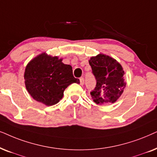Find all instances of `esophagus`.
I'll use <instances>...</instances> for the list:
<instances>
[{
  "label": "esophagus",
  "instance_id": "34e87169",
  "mask_svg": "<svg viewBox=\"0 0 157 157\" xmlns=\"http://www.w3.org/2000/svg\"><path fill=\"white\" fill-rule=\"evenodd\" d=\"M80 85H83L85 84V80L83 77H80Z\"/></svg>",
  "mask_w": 157,
  "mask_h": 157
}]
</instances>
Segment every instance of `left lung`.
<instances>
[{"instance_id": "8db88e82", "label": "left lung", "mask_w": 157, "mask_h": 157, "mask_svg": "<svg viewBox=\"0 0 157 157\" xmlns=\"http://www.w3.org/2000/svg\"><path fill=\"white\" fill-rule=\"evenodd\" d=\"M89 64L96 80V86L90 93L93 101L97 104L115 103L126 85L122 66L103 54L91 57Z\"/></svg>"}]
</instances>
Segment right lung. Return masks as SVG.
<instances>
[{"label": "right lung", "mask_w": 157, "mask_h": 157, "mask_svg": "<svg viewBox=\"0 0 157 157\" xmlns=\"http://www.w3.org/2000/svg\"><path fill=\"white\" fill-rule=\"evenodd\" d=\"M47 54H39L27 64L24 72L26 88L36 101L51 106L62 99L64 91L72 83H80L70 64Z\"/></svg>", "instance_id": "1"}]
</instances>
